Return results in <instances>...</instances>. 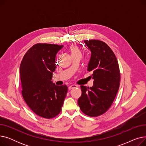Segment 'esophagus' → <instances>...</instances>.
<instances>
[{"label":"esophagus","instance_id":"34e87169","mask_svg":"<svg viewBox=\"0 0 146 146\" xmlns=\"http://www.w3.org/2000/svg\"><path fill=\"white\" fill-rule=\"evenodd\" d=\"M76 87H78L77 85H70V86H68V89H71L75 88H76Z\"/></svg>","mask_w":146,"mask_h":146}]
</instances>
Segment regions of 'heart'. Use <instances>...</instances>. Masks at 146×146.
Segmentation results:
<instances>
[{
  "instance_id": "b5f03b06",
  "label": "heart",
  "mask_w": 146,
  "mask_h": 146,
  "mask_svg": "<svg viewBox=\"0 0 146 146\" xmlns=\"http://www.w3.org/2000/svg\"><path fill=\"white\" fill-rule=\"evenodd\" d=\"M70 50L72 52V54H73L77 53V52H79V51L78 47L75 45H72L70 47Z\"/></svg>"
}]
</instances>
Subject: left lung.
<instances>
[{"mask_svg": "<svg viewBox=\"0 0 146 146\" xmlns=\"http://www.w3.org/2000/svg\"><path fill=\"white\" fill-rule=\"evenodd\" d=\"M91 54L88 71L92 72V87L81 86L78 99L81 111L90 117L104 113L111 106L119 86L120 73L115 55L109 46L99 40H85Z\"/></svg>", "mask_w": 146, "mask_h": 146, "instance_id": "obj_1", "label": "left lung"}]
</instances>
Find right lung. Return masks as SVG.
I'll return each mask as SVG.
<instances>
[{"label": "right lung", "instance_id": "right-lung-1", "mask_svg": "<svg viewBox=\"0 0 146 146\" xmlns=\"http://www.w3.org/2000/svg\"><path fill=\"white\" fill-rule=\"evenodd\" d=\"M63 45L36 44L30 48L20 65L22 94L28 106L38 116L52 118L61 110L67 93L65 85L51 81L56 56Z\"/></svg>", "mask_w": 146, "mask_h": 146}]
</instances>
